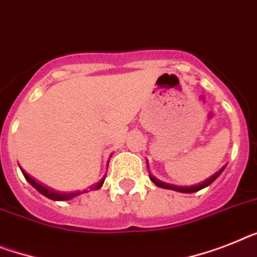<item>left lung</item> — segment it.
I'll list each match as a JSON object with an SVG mask.
<instances>
[{
	"mask_svg": "<svg viewBox=\"0 0 257 257\" xmlns=\"http://www.w3.org/2000/svg\"><path fill=\"white\" fill-rule=\"evenodd\" d=\"M224 167L222 169H219V171L215 173V175H213L210 179H207L206 181L201 182V184H198V185H193V186H176V185H169V184H165V182H162L159 181L158 179H155V177H152L151 175H150V179H151V181L154 182L155 185L159 186V188H164V189H171V190H176V192H181V193H194V192H198V190L203 189V188H206V186H209L211 182H214V180L217 179L218 176L223 172Z\"/></svg>",
	"mask_w": 257,
	"mask_h": 257,
	"instance_id": "obj_1",
	"label": "left lung"
}]
</instances>
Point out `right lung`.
Listing matches in <instances>:
<instances>
[{"label":"right lung","mask_w":257,"mask_h":257,"mask_svg":"<svg viewBox=\"0 0 257 257\" xmlns=\"http://www.w3.org/2000/svg\"><path fill=\"white\" fill-rule=\"evenodd\" d=\"M23 172V176H25V179L27 180V181L31 184V185L35 188V189L38 190V192L40 193V194H43V196H46L47 198H50V200L52 201H67V200H71V198H75V197L80 196V194H82V193H86V192H90V190H97L99 189L101 186L103 185V181H105V177H103L101 181H98L95 185L90 186L89 189H85V190H77V192H71V193H60V192H54V190L48 189V188H46V186L40 185L39 182H37L34 179H31L29 175H27L26 172Z\"/></svg>","instance_id":"add662e5"}]
</instances>
